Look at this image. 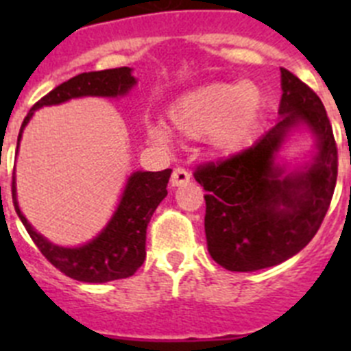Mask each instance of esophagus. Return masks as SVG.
<instances>
[{"label": "esophagus", "mask_w": 351, "mask_h": 351, "mask_svg": "<svg viewBox=\"0 0 351 351\" xmlns=\"http://www.w3.org/2000/svg\"><path fill=\"white\" fill-rule=\"evenodd\" d=\"M190 172L184 169H176L172 172V178H170V186L172 188H179V186H184L190 182Z\"/></svg>", "instance_id": "obj_1"}]
</instances>
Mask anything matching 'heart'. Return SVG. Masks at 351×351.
<instances>
[{
	"label": "heart",
	"mask_w": 351,
	"mask_h": 351,
	"mask_svg": "<svg viewBox=\"0 0 351 351\" xmlns=\"http://www.w3.org/2000/svg\"><path fill=\"white\" fill-rule=\"evenodd\" d=\"M262 112L263 96L255 84L213 82L179 96L169 108V123L184 138L209 137L214 153L230 158L247 147ZM149 135L167 141L161 126H153Z\"/></svg>",
	"instance_id": "heart-1"
}]
</instances>
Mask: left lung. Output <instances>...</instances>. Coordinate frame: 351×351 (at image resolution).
<instances>
[{"instance_id": "8db88e82", "label": "left lung", "mask_w": 351, "mask_h": 351, "mask_svg": "<svg viewBox=\"0 0 351 351\" xmlns=\"http://www.w3.org/2000/svg\"><path fill=\"white\" fill-rule=\"evenodd\" d=\"M280 121L255 145L195 170L206 198L209 255L234 272L267 269L297 255L315 237L337 179V147L322 100L291 71L281 68ZM315 137L309 164L287 171L277 161L293 129Z\"/></svg>"}]
</instances>
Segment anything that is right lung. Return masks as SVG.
<instances>
[{
  "label": "right lung",
  "instance_id": "1",
  "mask_svg": "<svg viewBox=\"0 0 351 351\" xmlns=\"http://www.w3.org/2000/svg\"><path fill=\"white\" fill-rule=\"evenodd\" d=\"M135 84H137V79L132 75V68L128 66L88 71L60 84L49 95L43 96L42 100L36 101L24 117V123L19 132L17 151L24 128L38 108L60 105L73 98H82V96L121 98L128 95ZM170 173H172L170 169L161 170V172H142V170L133 172L126 181L112 218L108 219L104 230L93 237L89 243L77 247H63L52 244L49 239L43 237L29 225L26 216L21 213L17 202L15 170L14 181H12V198H14L15 213L26 226L29 237L56 269H60L71 280L82 281V283H107V281L130 278L144 263L145 230L156 207L167 197Z\"/></svg>",
  "mask_w": 351,
  "mask_h": 351
}]
</instances>
